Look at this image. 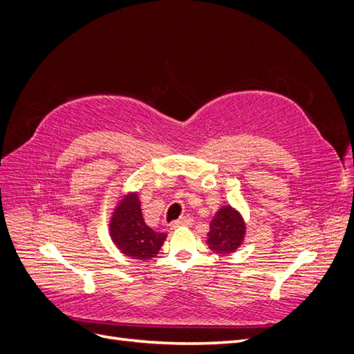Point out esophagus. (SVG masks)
Instances as JSON below:
<instances>
[{
    "mask_svg": "<svg viewBox=\"0 0 354 354\" xmlns=\"http://www.w3.org/2000/svg\"><path fill=\"white\" fill-rule=\"evenodd\" d=\"M190 224H192V217L185 216V217L176 220L173 224H171V227L177 229V227H181V226H190Z\"/></svg>",
    "mask_w": 354,
    "mask_h": 354,
    "instance_id": "esophagus-1",
    "label": "esophagus"
}]
</instances>
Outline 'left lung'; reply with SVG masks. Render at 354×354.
Here are the masks:
<instances>
[{
	"label": "left lung",
	"mask_w": 354,
	"mask_h": 354,
	"mask_svg": "<svg viewBox=\"0 0 354 354\" xmlns=\"http://www.w3.org/2000/svg\"><path fill=\"white\" fill-rule=\"evenodd\" d=\"M245 238V221L241 214L230 205L221 207L214 216L207 243L209 250L217 254H230L236 251Z\"/></svg>",
	"instance_id": "left-lung-1"
}]
</instances>
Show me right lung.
Here are the masks:
<instances>
[{"label": "right lung", "mask_w": 354, "mask_h": 354, "mask_svg": "<svg viewBox=\"0 0 354 354\" xmlns=\"http://www.w3.org/2000/svg\"><path fill=\"white\" fill-rule=\"evenodd\" d=\"M111 238L122 254L134 260H151L167 239L145 223L137 194L125 195L113 211L109 224Z\"/></svg>", "instance_id": "1"}]
</instances>
